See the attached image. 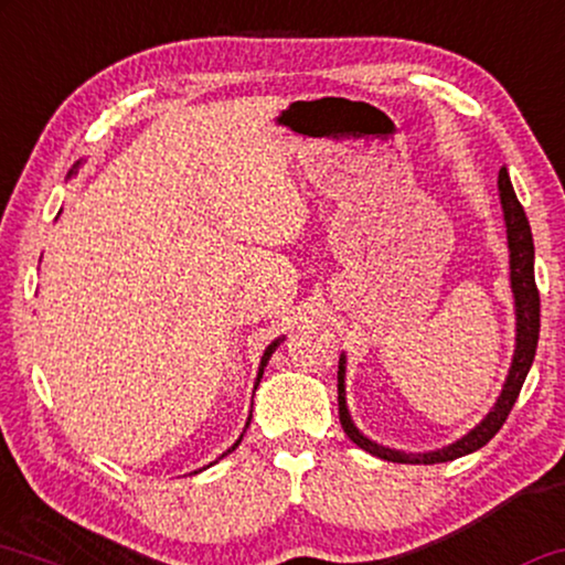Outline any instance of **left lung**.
<instances>
[{"mask_svg": "<svg viewBox=\"0 0 565 565\" xmlns=\"http://www.w3.org/2000/svg\"><path fill=\"white\" fill-rule=\"evenodd\" d=\"M498 190H501V203L505 213V230H509V249H511V289L513 297H516V352H513V362L509 370V377H505V385L498 396V404L492 406V412L482 419L480 425L475 427L472 433L463 435L461 440H456L454 446L440 448V451L433 454H402L391 451V448L377 446V443L367 440L356 427L352 425L347 412L344 402V360L339 362V419L344 433L352 438L356 446L365 448L367 454L381 456L385 461L396 463H440V461H454L463 454H472L477 448H482L492 435L501 430L505 419L516 404L521 385L526 381V373H530L534 352H537V339H540V291L537 284H534V242H532V230L530 221H526V213L521 209L516 192L511 188L509 171L501 169L498 174Z\"/></svg>", "mask_w": 565, "mask_h": 565, "instance_id": "obj_1", "label": "left lung"}]
</instances>
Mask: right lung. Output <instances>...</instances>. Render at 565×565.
Listing matches in <instances>:
<instances>
[{
    "instance_id": "1",
    "label": "right lung",
    "mask_w": 565,
    "mask_h": 565,
    "mask_svg": "<svg viewBox=\"0 0 565 565\" xmlns=\"http://www.w3.org/2000/svg\"><path fill=\"white\" fill-rule=\"evenodd\" d=\"M278 347V341H274V344H270L268 349H266V354H263V362H260V373H258V381H260V377H263V367H266V362L270 360V354H274V349ZM242 440V438H239ZM239 440L237 443H234V446L230 448V451H226V454H232L234 451V448H237L239 446ZM226 454H221V456H226Z\"/></svg>"
}]
</instances>
